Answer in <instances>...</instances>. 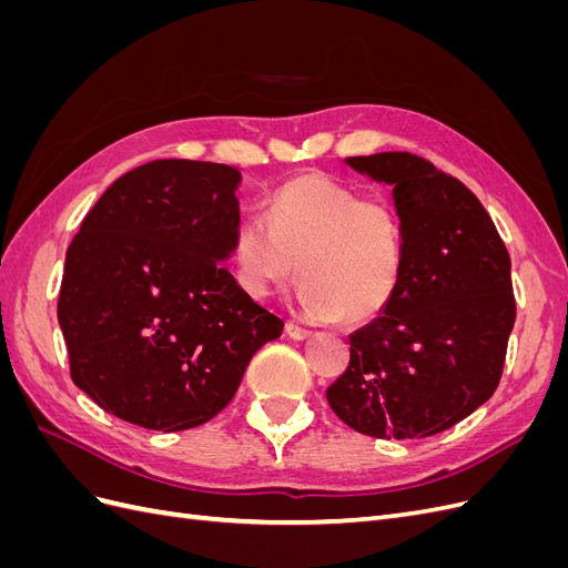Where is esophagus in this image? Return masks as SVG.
<instances>
[{"label": "esophagus", "mask_w": 568, "mask_h": 568, "mask_svg": "<svg viewBox=\"0 0 568 568\" xmlns=\"http://www.w3.org/2000/svg\"><path fill=\"white\" fill-rule=\"evenodd\" d=\"M286 334H288V338H294V341H303V338H311V329H305V326H301V324H296V322H286Z\"/></svg>", "instance_id": "obj_1"}]
</instances>
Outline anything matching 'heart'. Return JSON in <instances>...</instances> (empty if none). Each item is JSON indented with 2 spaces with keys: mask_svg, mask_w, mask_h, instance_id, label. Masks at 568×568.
Here are the masks:
<instances>
[{
  "mask_svg": "<svg viewBox=\"0 0 568 568\" xmlns=\"http://www.w3.org/2000/svg\"><path fill=\"white\" fill-rule=\"evenodd\" d=\"M232 255L246 294L265 298L301 274L305 313L363 324L400 286L403 217L386 199L303 173L270 196L267 220L246 217L236 227Z\"/></svg>",
  "mask_w": 568,
  "mask_h": 568,
  "instance_id": "heart-1",
  "label": "heart"
}]
</instances>
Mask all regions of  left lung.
<instances>
[{
	"label": "left lung",
	"instance_id": "left-lung-1",
	"mask_svg": "<svg viewBox=\"0 0 568 568\" xmlns=\"http://www.w3.org/2000/svg\"><path fill=\"white\" fill-rule=\"evenodd\" d=\"M348 165L393 184L403 277L384 315L351 336L348 369L326 400L372 438L434 436L503 379L517 320L509 253L480 201L432 161L386 151Z\"/></svg>",
	"mask_w": 568,
	"mask_h": 568
}]
</instances>
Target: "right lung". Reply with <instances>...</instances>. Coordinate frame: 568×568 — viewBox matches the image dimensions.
Returning a JSON list of instances; mask_svg holds the SVG:
<instances>
[{
    "mask_svg": "<svg viewBox=\"0 0 568 568\" xmlns=\"http://www.w3.org/2000/svg\"><path fill=\"white\" fill-rule=\"evenodd\" d=\"M239 170L151 161L118 178L65 251L57 315L71 379L118 419L184 432L225 409L284 322L225 267Z\"/></svg>",
    "mask_w": 568,
    "mask_h": 568,
    "instance_id": "right-lung-1",
    "label": "right lung"
}]
</instances>
